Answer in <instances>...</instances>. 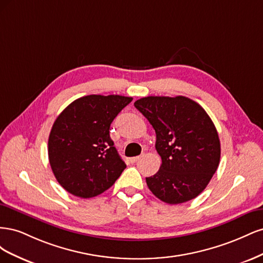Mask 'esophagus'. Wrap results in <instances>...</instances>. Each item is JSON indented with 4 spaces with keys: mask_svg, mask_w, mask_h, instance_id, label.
Listing matches in <instances>:
<instances>
[{
    "mask_svg": "<svg viewBox=\"0 0 263 263\" xmlns=\"http://www.w3.org/2000/svg\"><path fill=\"white\" fill-rule=\"evenodd\" d=\"M141 157L140 156H137V157H134V158H130V162L132 163H135V162H137L139 159H140Z\"/></svg>",
    "mask_w": 263,
    "mask_h": 263,
    "instance_id": "34e87169",
    "label": "esophagus"
}]
</instances>
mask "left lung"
<instances>
[{
    "mask_svg": "<svg viewBox=\"0 0 263 263\" xmlns=\"http://www.w3.org/2000/svg\"><path fill=\"white\" fill-rule=\"evenodd\" d=\"M156 132L160 169L146 178L155 196L168 204L193 200L208 186L220 160V141L211 117L185 97H147L134 103Z\"/></svg>",
    "mask_w": 263,
    "mask_h": 263,
    "instance_id": "left-lung-1",
    "label": "left lung"
}]
</instances>
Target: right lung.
<instances>
[{
  "instance_id": "1",
  "label": "right lung",
  "mask_w": 263,
  "mask_h": 263,
  "mask_svg": "<svg viewBox=\"0 0 263 263\" xmlns=\"http://www.w3.org/2000/svg\"><path fill=\"white\" fill-rule=\"evenodd\" d=\"M133 98L86 95L55 119L48 139L49 163L59 184L72 195L90 198L119 178L125 162L109 137V126Z\"/></svg>"
}]
</instances>
